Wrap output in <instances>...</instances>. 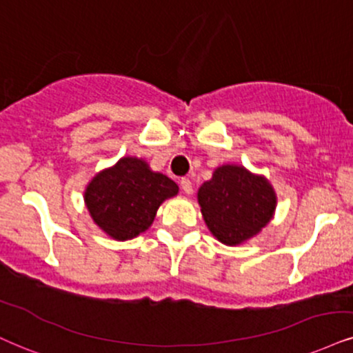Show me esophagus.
<instances>
[{
	"label": "esophagus",
	"mask_w": 353,
	"mask_h": 353,
	"mask_svg": "<svg viewBox=\"0 0 353 353\" xmlns=\"http://www.w3.org/2000/svg\"><path fill=\"white\" fill-rule=\"evenodd\" d=\"M181 188L184 190V194H192V182H190L188 177H182L181 179Z\"/></svg>",
	"instance_id": "obj_1"
}]
</instances>
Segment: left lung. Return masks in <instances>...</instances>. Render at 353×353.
I'll return each mask as SVG.
<instances>
[{
  "mask_svg": "<svg viewBox=\"0 0 353 353\" xmlns=\"http://www.w3.org/2000/svg\"><path fill=\"white\" fill-rule=\"evenodd\" d=\"M203 222L223 245H241L271 222L276 192L261 174L239 164L219 165L197 192Z\"/></svg>",
  "mask_w": 353,
  "mask_h": 353,
  "instance_id": "8db88e82",
  "label": "left lung"
}]
</instances>
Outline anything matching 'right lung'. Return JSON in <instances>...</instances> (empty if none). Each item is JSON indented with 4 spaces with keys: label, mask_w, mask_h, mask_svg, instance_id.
Instances as JSON below:
<instances>
[{
    "label": "right lung",
    "mask_w": 353,
    "mask_h": 353,
    "mask_svg": "<svg viewBox=\"0 0 353 353\" xmlns=\"http://www.w3.org/2000/svg\"><path fill=\"white\" fill-rule=\"evenodd\" d=\"M179 188L172 179L154 172L136 156H123L112 168L97 172L83 192L93 223L113 240L125 241L146 232L161 203Z\"/></svg>",
    "instance_id": "right-lung-1"
}]
</instances>
